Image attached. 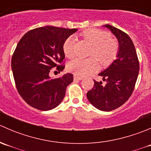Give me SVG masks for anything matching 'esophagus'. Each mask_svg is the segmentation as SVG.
<instances>
[{
  "label": "esophagus",
  "instance_id": "1",
  "mask_svg": "<svg viewBox=\"0 0 151 151\" xmlns=\"http://www.w3.org/2000/svg\"><path fill=\"white\" fill-rule=\"evenodd\" d=\"M83 80V77H80V76L77 75V74H74V81H78V80Z\"/></svg>",
  "mask_w": 151,
  "mask_h": 151
}]
</instances>
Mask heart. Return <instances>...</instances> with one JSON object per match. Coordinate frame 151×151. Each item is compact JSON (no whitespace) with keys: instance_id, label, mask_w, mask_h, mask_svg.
Returning a JSON list of instances; mask_svg holds the SVG:
<instances>
[{"instance_id":"obj_1","label":"heart","mask_w":151,"mask_h":151,"mask_svg":"<svg viewBox=\"0 0 151 151\" xmlns=\"http://www.w3.org/2000/svg\"><path fill=\"white\" fill-rule=\"evenodd\" d=\"M85 40L92 45L91 55L95 56L104 66L109 64L115 59L118 50V45L114 39L109 38L107 32L98 29H88L83 33ZM75 38L69 36L63 45V52L68 58L75 55L74 52ZM98 67L96 59L76 58L68 63V70L75 74L85 76L93 72Z\"/></svg>"}]
</instances>
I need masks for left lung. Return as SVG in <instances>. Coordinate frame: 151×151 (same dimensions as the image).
I'll use <instances>...</instances> for the list:
<instances>
[{
    "label": "left lung",
    "instance_id": "obj_1",
    "mask_svg": "<svg viewBox=\"0 0 151 151\" xmlns=\"http://www.w3.org/2000/svg\"><path fill=\"white\" fill-rule=\"evenodd\" d=\"M108 28L118 42L116 60L99 75L102 82L94 80V86L87 93V98L96 109L105 112L114 110L123 105L132 95L137 80L139 64L134 45L126 33L109 25Z\"/></svg>",
    "mask_w": 151,
    "mask_h": 151
}]
</instances>
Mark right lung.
I'll return each mask as SVG.
<instances>
[{
  "label": "right lung",
  "mask_w": 151,
  "mask_h": 151,
  "mask_svg": "<svg viewBox=\"0 0 151 151\" xmlns=\"http://www.w3.org/2000/svg\"><path fill=\"white\" fill-rule=\"evenodd\" d=\"M77 29L52 26L35 28L19 40L12 58V70L18 93L27 104L42 111L52 109L63 101L73 74L53 79L49 73L65 58L63 45Z\"/></svg>",
  "instance_id": "add662e5"
}]
</instances>
